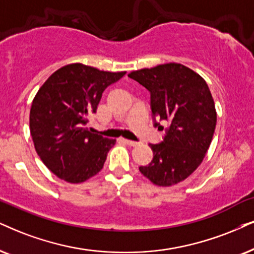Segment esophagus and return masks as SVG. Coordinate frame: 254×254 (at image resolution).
<instances>
[{"label": "esophagus", "mask_w": 254, "mask_h": 254, "mask_svg": "<svg viewBox=\"0 0 254 254\" xmlns=\"http://www.w3.org/2000/svg\"><path fill=\"white\" fill-rule=\"evenodd\" d=\"M123 142L125 143V144H127V145H130V146H136L137 145V142H134V140H130V139H125V138H123Z\"/></svg>", "instance_id": "obj_1"}]
</instances>
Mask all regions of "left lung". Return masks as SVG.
Segmentation results:
<instances>
[{
	"mask_svg": "<svg viewBox=\"0 0 254 254\" xmlns=\"http://www.w3.org/2000/svg\"><path fill=\"white\" fill-rule=\"evenodd\" d=\"M150 92L153 127L164 129L163 140L149 144L153 158L139 171L153 184L184 181L203 162L217 124L214 102L206 82L193 70L168 63L129 73Z\"/></svg>",
	"mask_w": 254,
	"mask_h": 254,
	"instance_id": "1",
	"label": "left lung"
}]
</instances>
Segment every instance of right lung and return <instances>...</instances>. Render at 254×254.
I'll use <instances>...</instances> for the list:
<instances>
[{"label": "right lung", "mask_w": 254, "mask_h": 254, "mask_svg": "<svg viewBox=\"0 0 254 254\" xmlns=\"http://www.w3.org/2000/svg\"><path fill=\"white\" fill-rule=\"evenodd\" d=\"M124 75L69 64L38 90L30 109V133L37 155L59 178L75 184L103 169L116 140L85 127L104 90Z\"/></svg>", "instance_id": "1"}]
</instances>
